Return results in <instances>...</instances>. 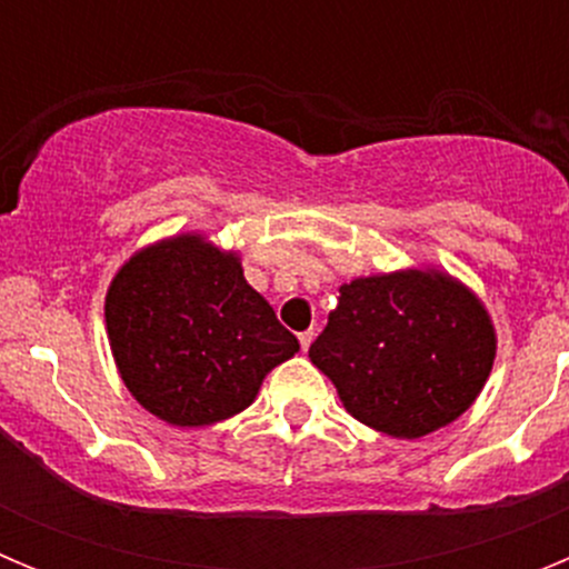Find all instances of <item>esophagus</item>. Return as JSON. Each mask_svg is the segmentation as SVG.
<instances>
[{
    "label": "esophagus",
    "instance_id": "1",
    "mask_svg": "<svg viewBox=\"0 0 569 569\" xmlns=\"http://www.w3.org/2000/svg\"><path fill=\"white\" fill-rule=\"evenodd\" d=\"M313 330H305V333H299V345H301V350H308L310 345H313Z\"/></svg>",
    "mask_w": 569,
    "mask_h": 569
}]
</instances>
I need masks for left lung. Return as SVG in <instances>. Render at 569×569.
Returning a JSON list of instances; mask_svg holds the SVG:
<instances>
[{
	"label": "left lung",
	"instance_id": "obj_1",
	"mask_svg": "<svg viewBox=\"0 0 569 569\" xmlns=\"http://www.w3.org/2000/svg\"><path fill=\"white\" fill-rule=\"evenodd\" d=\"M496 359L485 305L436 270L367 276L341 284L310 361L347 413L396 439H421L459 419Z\"/></svg>",
	"mask_w": 569,
	"mask_h": 569
}]
</instances>
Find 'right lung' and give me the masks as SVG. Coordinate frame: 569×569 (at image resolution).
<instances>
[{
	"label": "right lung",
	"instance_id": "right-lung-1",
	"mask_svg": "<svg viewBox=\"0 0 569 569\" xmlns=\"http://www.w3.org/2000/svg\"><path fill=\"white\" fill-rule=\"evenodd\" d=\"M116 367L136 401L176 427L241 413L299 350L236 253L173 236L124 261L104 299Z\"/></svg>",
	"mask_w": 569,
	"mask_h": 569
}]
</instances>
